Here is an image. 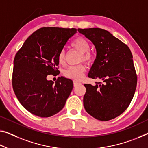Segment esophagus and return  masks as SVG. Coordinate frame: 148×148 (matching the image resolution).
<instances>
[{"instance_id": "34e87169", "label": "esophagus", "mask_w": 148, "mask_h": 148, "mask_svg": "<svg viewBox=\"0 0 148 148\" xmlns=\"http://www.w3.org/2000/svg\"><path fill=\"white\" fill-rule=\"evenodd\" d=\"M73 84H74V87H77V86H78L79 85H81V83L80 82H78L77 81H73Z\"/></svg>"}]
</instances>
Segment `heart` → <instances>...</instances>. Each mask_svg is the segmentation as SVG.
<instances>
[{
	"label": "heart",
	"instance_id": "1",
	"mask_svg": "<svg viewBox=\"0 0 148 148\" xmlns=\"http://www.w3.org/2000/svg\"><path fill=\"white\" fill-rule=\"evenodd\" d=\"M71 45L81 53V61H84L87 63L92 62L94 60V55L88 49L90 45L87 40L83 38H78L72 42ZM58 62L60 65H64L65 62V51L62 50L58 55ZM85 71V67L83 65L79 64L74 66H70L65 70L64 75L67 78L80 80L83 77V73Z\"/></svg>",
	"mask_w": 148,
	"mask_h": 148
}]
</instances>
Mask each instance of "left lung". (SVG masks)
Returning <instances> with one entry per match:
<instances>
[{"mask_svg":"<svg viewBox=\"0 0 148 148\" xmlns=\"http://www.w3.org/2000/svg\"><path fill=\"white\" fill-rule=\"evenodd\" d=\"M78 31L91 41L97 50L88 77L104 83L84 85V107L95 119L108 121L123 113L134 95L137 75L132 54L128 45L105 29L79 28Z\"/></svg>","mask_w":148,"mask_h":148,"instance_id":"1","label":"left lung"}]
</instances>
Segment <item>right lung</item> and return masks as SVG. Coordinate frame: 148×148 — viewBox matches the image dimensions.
Wrapping results in <instances>:
<instances>
[{"instance_id": "1", "label": "right lung", "mask_w": 148, "mask_h": 148, "mask_svg": "<svg viewBox=\"0 0 148 148\" xmlns=\"http://www.w3.org/2000/svg\"><path fill=\"white\" fill-rule=\"evenodd\" d=\"M76 32L75 28H40L16 54L13 90L20 104L32 114L49 117L64 107L73 87V81L60 77L54 83L46 77L59 72V53Z\"/></svg>"}]
</instances>
